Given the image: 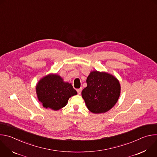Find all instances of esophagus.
Instances as JSON below:
<instances>
[{"label":"esophagus","instance_id":"esophagus-1","mask_svg":"<svg viewBox=\"0 0 157 157\" xmlns=\"http://www.w3.org/2000/svg\"><path fill=\"white\" fill-rule=\"evenodd\" d=\"M81 91H82V88H79V89H77V92H78V94H81Z\"/></svg>","mask_w":157,"mask_h":157}]
</instances>
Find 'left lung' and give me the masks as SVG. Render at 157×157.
I'll use <instances>...</instances> for the list:
<instances>
[{"instance_id":"1","label":"left lung","mask_w":157,"mask_h":157,"mask_svg":"<svg viewBox=\"0 0 157 157\" xmlns=\"http://www.w3.org/2000/svg\"><path fill=\"white\" fill-rule=\"evenodd\" d=\"M86 82L87 87L81 95L91 113H105L117 103L121 94V85L113 75L93 71L87 78Z\"/></svg>"}]
</instances>
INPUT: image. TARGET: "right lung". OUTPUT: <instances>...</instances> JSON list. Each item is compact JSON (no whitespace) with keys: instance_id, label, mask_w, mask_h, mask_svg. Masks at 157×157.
I'll return each mask as SVG.
<instances>
[{"instance_id":"add662e5","label":"right lung","mask_w":157,"mask_h":157,"mask_svg":"<svg viewBox=\"0 0 157 157\" xmlns=\"http://www.w3.org/2000/svg\"><path fill=\"white\" fill-rule=\"evenodd\" d=\"M36 92L43 106L54 110L64 107L70 98L77 94L71 84L64 82L56 74H49L41 78L36 84Z\"/></svg>"}]
</instances>
